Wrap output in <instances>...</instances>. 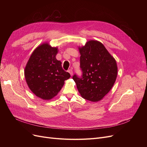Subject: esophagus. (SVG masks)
<instances>
[{
  "instance_id": "esophagus-1",
  "label": "esophagus",
  "mask_w": 147,
  "mask_h": 147,
  "mask_svg": "<svg viewBox=\"0 0 147 147\" xmlns=\"http://www.w3.org/2000/svg\"><path fill=\"white\" fill-rule=\"evenodd\" d=\"M68 71V73H69V74H70V75H71V76H73V72L72 69H69Z\"/></svg>"
}]
</instances>
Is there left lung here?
<instances>
[{
  "instance_id": "obj_1",
  "label": "left lung",
  "mask_w": 147,
  "mask_h": 147,
  "mask_svg": "<svg viewBox=\"0 0 147 147\" xmlns=\"http://www.w3.org/2000/svg\"><path fill=\"white\" fill-rule=\"evenodd\" d=\"M80 67L81 77L73 76L81 96L96 102L109 93L117 75L116 61L105 46L98 41L90 40L82 48Z\"/></svg>"
}]
</instances>
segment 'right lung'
<instances>
[{"label": "right lung", "instance_id": "right-lung-1", "mask_svg": "<svg viewBox=\"0 0 147 147\" xmlns=\"http://www.w3.org/2000/svg\"><path fill=\"white\" fill-rule=\"evenodd\" d=\"M57 48L43 43L33 51L26 65L25 78L30 90L37 96L49 100L55 96L64 81L70 78L61 62L56 59Z\"/></svg>", "mask_w": 147, "mask_h": 147}]
</instances>
